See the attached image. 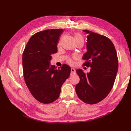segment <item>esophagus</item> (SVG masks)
<instances>
[{"label":"esophagus","mask_w":131,"mask_h":131,"mask_svg":"<svg viewBox=\"0 0 131 131\" xmlns=\"http://www.w3.org/2000/svg\"><path fill=\"white\" fill-rule=\"evenodd\" d=\"M75 69L74 68H71V75H73L75 74Z\"/></svg>","instance_id":"obj_1"}]
</instances>
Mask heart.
<instances>
[{
    "label": "heart",
    "instance_id": "obj_1",
    "mask_svg": "<svg viewBox=\"0 0 131 131\" xmlns=\"http://www.w3.org/2000/svg\"><path fill=\"white\" fill-rule=\"evenodd\" d=\"M74 38H75V40H83L82 36L80 35V34H79V33H77V34L75 35ZM68 62L69 63H72V61H71V59H70V58H69V59H68Z\"/></svg>",
    "mask_w": 131,
    "mask_h": 131
}]
</instances>
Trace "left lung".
Returning a JSON list of instances; mask_svg holds the SVG:
<instances>
[{
  "mask_svg": "<svg viewBox=\"0 0 131 131\" xmlns=\"http://www.w3.org/2000/svg\"><path fill=\"white\" fill-rule=\"evenodd\" d=\"M88 34L87 51L83 55L84 66L91 67L90 73L85 74L77 70L80 81L75 86L79 98L88 104L101 101L113 87L118 69L117 54L112 41L104 35L84 30Z\"/></svg>",
  "mask_w": 131,
  "mask_h": 131,
  "instance_id": "left-lung-1",
  "label": "left lung"
}]
</instances>
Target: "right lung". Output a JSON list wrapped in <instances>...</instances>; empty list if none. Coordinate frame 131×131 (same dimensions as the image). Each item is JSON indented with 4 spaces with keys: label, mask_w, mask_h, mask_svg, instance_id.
I'll use <instances>...</instances> for the list:
<instances>
[{
    "label": "right lung",
    "mask_w": 131,
    "mask_h": 131,
    "mask_svg": "<svg viewBox=\"0 0 131 131\" xmlns=\"http://www.w3.org/2000/svg\"><path fill=\"white\" fill-rule=\"evenodd\" d=\"M62 29L39 31L30 38L23 55V72L27 88L34 98L43 104L56 101L61 86L70 75L66 64L57 69L50 64L51 55L57 52V44Z\"/></svg>",
    "instance_id": "add662e5"
}]
</instances>
